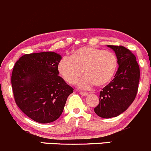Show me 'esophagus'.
Masks as SVG:
<instances>
[{"instance_id": "obj_1", "label": "esophagus", "mask_w": 151, "mask_h": 151, "mask_svg": "<svg viewBox=\"0 0 151 151\" xmlns=\"http://www.w3.org/2000/svg\"><path fill=\"white\" fill-rule=\"evenodd\" d=\"M80 93L82 95V96H86L88 95V93H87V92H83V91H80Z\"/></svg>"}]
</instances>
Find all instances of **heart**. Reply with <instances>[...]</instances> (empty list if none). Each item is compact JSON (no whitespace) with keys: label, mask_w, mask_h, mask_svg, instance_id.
I'll use <instances>...</instances> for the list:
<instances>
[{"label":"heart","mask_w":151,"mask_h":151,"mask_svg":"<svg viewBox=\"0 0 151 151\" xmlns=\"http://www.w3.org/2000/svg\"><path fill=\"white\" fill-rule=\"evenodd\" d=\"M114 54L92 46H84L74 51L71 58L63 57L59 61L58 70L66 83L74 84L84 70L86 77L78 83L81 88H88L95 84L103 86L113 79L117 68Z\"/></svg>","instance_id":"obj_1"}]
</instances>
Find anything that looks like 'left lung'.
Instances as JSON below:
<instances>
[{
  "label": "left lung",
  "mask_w": 151,
  "mask_h": 151,
  "mask_svg": "<svg viewBox=\"0 0 151 151\" xmlns=\"http://www.w3.org/2000/svg\"><path fill=\"white\" fill-rule=\"evenodd\" d=\"M119 65L114 78L99 93V103L94 108L102 118L115 117L126 111L137 96L140 71L134 54L124 46H110Z\"/></svg>",
  "instance_id": "1"
}]
</instances>
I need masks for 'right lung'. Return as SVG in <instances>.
Wrapping results in <instances>:
<instances>
[{"label":"right lung","mask_w":151,"mask_h":151,"mask_svg":"<svg viewBox=\"0 0 151 151\" xmlns=\"http://www.w3.org/2000/svg\"><path fill=\"white\" fill-rule=\"evenodd\" d=\"M62 58L54 52L27 54L14 64L12 86L16 104L39 123H49L62 114L74 89L58 74Z\"/></svg>","instance_id":"obj_1"}]
</instances>
